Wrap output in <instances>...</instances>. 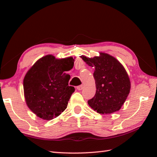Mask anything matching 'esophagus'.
Wrapping results in <instances>:
<instances>
[{
  "mask_svg": "<svg viewBox=\"0 0 157 157\" xmlns=\"http://www.w3.org/2000/svg\"><path fill=\"white\" fill-rule=\"evenodd\" d=\"M83 87H84V86H83V85L78 86H77V89H78V90H82L83 89Z\"/></svg>",
  "mask_w": 157,
  "mask_h": 157,
  "instance_id": "34e87169",
  "label": "esophagus"
}]
</instances>
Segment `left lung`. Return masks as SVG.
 Masks as SVG:
<instances>
[{
  "instance_id": "obj_1",
  "label": "left lung",
  "mask_w": 157,
  "mask_h": 157,
  "mask_svg": "<svg viewBox=\"0 0 157 157\" xmlns=\"http://www.w3.org/2000/svg\"><path fill=\"white\" fill-rule=\"evenodd\" d=\"M89 58L80 57L86 64L95 68L94 78L96 94L88 104L100 114H111L122 107L129 94L131 82L123 65L114 56L105 52Z\"/></svg>"
}]
</instances>
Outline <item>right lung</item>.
<instances>
[{"label": "right lung", "instance_id": "1", "mask_svg": "<svg viewBox=\"0 0 157 157\" xmlns=\"http://www.w3.org/2000/svg\"><path fill=\"white\" fill-rule=\"evenodd\" d=\"M74 65L72 56L56 59L52 55L38 59L23 79L26 105L34 114L49 121L65 111L75 91L69 86L70 75L66 71Z\"/></svg>", "mask_w": 157, "mask_h": 157}]
</instances>
